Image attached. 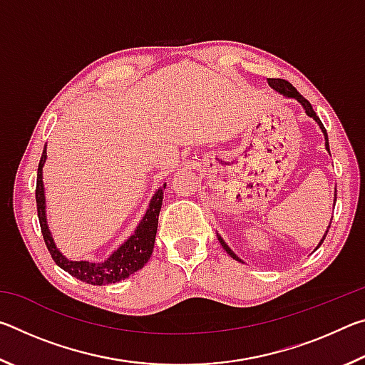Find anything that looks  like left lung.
Here are the masks:
<instances>
[{
  "mask_svg": "<svg viewBox=\"0 0 365 365\" xmlns=\"http://www.w3.org/2000/svg\"><path fill=\"white\" fill-rule=\"evenodd\" d=\"M267 82H269V85H270V88H272V90H275L277 93H280V95H283L285 98H292V100H296V101H298V103L301 104V106H302V109H304V113H306L309 117H312V119L317 122V125L320 127V130H322V133H324L327 151L330 153V146H329V135H327V130H325L324 123L320 122V119H319L317 114H316V110H314V109H312V106H311V103H309L304 96L299 95V91L296 90L292 83L287 82V80H283V78H267ZM335 201H336V195H335V200H333V206H335ZM330 224H331V219H330ZM329 228H330V225L327 227V232L324 233L322 240H320V242H319L317 248H319L320 245L324 243V240H325V237H327V233H329ZM217 238H219V242H220V245H222V248H224V250L227 251V255H228V256L233 257L235 261L243 262L242 259H240L237 255H235V252H233L230 248H228V245L224 242V240H222V237H219V235H217ZM317 248H316V250H317Z\"/></svg>",
  "mask_w": 365,
  "mask_h": 365,
  "instance_id": "1",
  "label": "left lung"
}]
</instances>
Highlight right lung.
<instances>
[{
  "instance_id": "obj_1",
  "label": "right lung",
  "mask_w": 365,
  "mask_h": 365,
  "mask_svg": "<svg viewBox=\"0 0 365 365\" xmlns=\"http://www.w3.org/2000/svg\"><path fill=\"white\" fill-rule=\"evenodd\" d=\"M45 163L46 145L43 148V154L38 164L35 196L41 233L53 261L56 262L61 269L66 270L67 274H71L72 277H76V279L85 283H90V285H110V283L125 280L130 275H133L135 272L143 269V265L150 261V257L153 255L165 185L156 190V193L151 197L150 206H148L143 219L140 220V224L135 228V232L108 259H104L103 262L71 261V259H67L63 252L58 250L51 230H49L48 227L45 185H43V165H45Z\"/></svg>"
}]
</instances>
